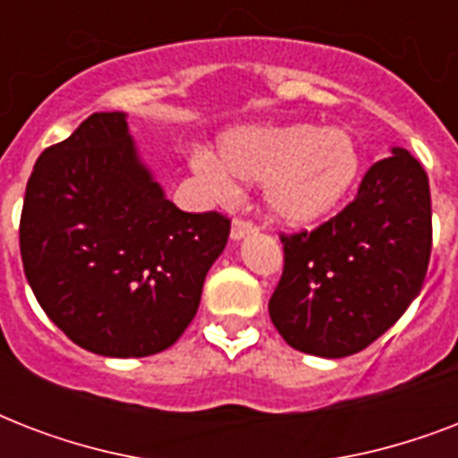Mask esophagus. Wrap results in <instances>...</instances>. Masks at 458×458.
Listing matches in <instances>:
<instances>
[{"mask_svg":"<svg viewBox=\"0 0 458 458\" xmlns=\"http://www.w3.org/2000/svg\"><path fill=\"white\" fill-rule=\"evenodd\" d=\"M254 230H257V225H254L251 221L235 218V221H233V228H230V240H233V242H240V240H244V237H250Z\"/></svg>","mask_w":458,"mask_h":458,"instance_id":"obj_1","label":"esophagus"}]
</instances>
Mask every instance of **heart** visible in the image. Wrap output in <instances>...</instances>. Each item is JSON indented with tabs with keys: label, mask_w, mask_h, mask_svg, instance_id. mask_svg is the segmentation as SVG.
Wrapping results in <instances>:
<instances>
[{
	"label": "heart",
	"mask_w": 458,
	"mask_h": 458,
	"mask_svg": "<svg viewBox=\"0 0 458 458\" xmlns=\"http://www.w3.org/2000/svg\"><path fill=\"white\" fill-rule=\"evenodd\" d=\"M192 168L216 194L240 182H264V207L287 228H311L349 199L361 175L359 140L347 128L313 123H250L218 140V158L192 157Z\"/></svg>",
	"instance_id": "1"
}]
</instances>
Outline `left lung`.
<instances>
[{
  "label": "left lung",
  "instance_id": "8db88e82",
  "mask_svg": "<svg viewBox=\"0 0 458 458\" xmlns=\"http://www.w3.org/2000/svg\"><path fill=\"white\" fill-rule=\"evenodd\" d=\"M283 244L285 268L268 301L283 340L323 359L361 352L402 318L426 280L433 214L423 165L392 147L344 211Z\"/></svg>",
  "mask_w": 458,
  "mask_h": 458
}]
</instances>
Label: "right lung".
I'll use <instances>...</instances> for the list:
<instances>
[{
	"mask_svg": "<svg viewBox=\"0 0 458 458\" xmlns=\"http://www.w3.org/2000/svg\"><path fill=\"white\" fill-rule=\"evenodd\" d=\"M230 221L180 211L140 157L128 114L102 111L39 154L21 259L39 306L92 354L135 359L178 342Z\"/></svg>",
	"mask_w": 458,
	"mask_h": 458,
	"instance_id": "add662e5",
	"label": "right lung"
}]
</instances>
